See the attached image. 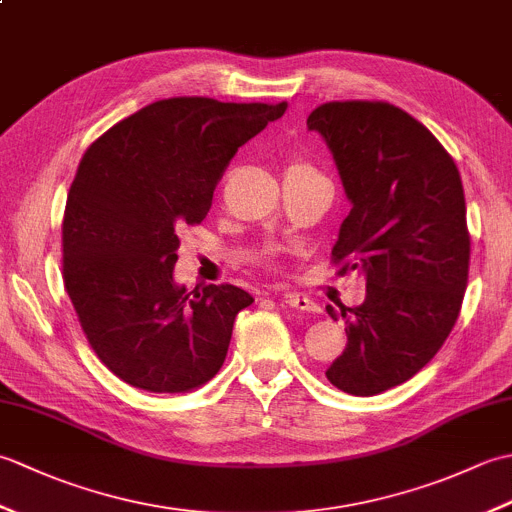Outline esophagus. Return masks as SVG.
Instances as JSON below:
<instances>
[{
	"mask_svg": "<svg viewBox=\"0 0 512 512\" xmlns=\"http://www.w3.org/2000/svg\"><path fill=\"white\" fill-rule=\"evenodd\" d=\"M284 299H286V303H290V306L297 308V310H303V312H319L317 303H314V301H312L310 297H306V295H299V292H286Z\"/></svg>",
	"mask_w": 512,
	"mask_h": 512,
	"instance_id": "1",
	"label": "esophagus"
}]
</instances>
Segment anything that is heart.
Instances as JSON below:
<instances>
[{
    "label": "heart",
    "mask_w": 512,
    "mask_h": 512,
    "mask_svg": "<svg viewBox=\"0 0 512 512\" xmlns=\"http://www.w3.org/2000/svg\"><path fill=\"white\" fill-rule=\"evenodd\" d=\"M303 167H308V165H301V162H295V165H290V169H303Z\"/></svg>",
    "instance_id": "obj_1"
}]
</instances>
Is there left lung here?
I'll return each instance as SVG.
<instances>
[{
    "label": "left lung",
    "mask_w": 512,
    "mask_h": 512,
    "mask_svg": "<svg viewBox=\"0 0 512 512\" xmlns=\"http://www.w3.org/2000/svg\"><path fill=\"white\" fill-rule=\"evenodd\" d=\"M339 169L352 209L332 259L367 281L345 321L330 383L376 396L416 376L447 341L469 281L471 237L460 171L416 118L383 101H334L308 116Z\"/></svg>",
    "instance_id": "obj_1"
}]
</instances>
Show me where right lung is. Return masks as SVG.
I'll return each instance as SVG.
<instances>
[{
	"label": "right lung",
	"mask_w": 512,
	"mask_h": 512,
	"mask_svg": "<svg viewBox=\"0 0 512 512\" xmlns=\"http://www.w3.org/2000/svg\"><path fill=\"white\" fill-rule=\"evenodd\" d=\"M288 103L156 101L94 140L63 215V284L101 363L151 394H184L220 372L253 297L173 279L184 226L200 224L235 151Z\"/></svg>",
	"instance_id": "right-lung-1"
}]
</instances>
